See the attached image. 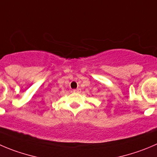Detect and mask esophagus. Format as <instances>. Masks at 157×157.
Segmentation results:
<instances>
[{
    "label": "esophagus",
    "instance_id": "34e87169",
    "mask_svg": "<svg viewBox=\"0 0 157 157\" xmlns=\"http://www.w3.org/2000/svg\"><path fill=\"white\" fill-rule=\"evenodd\" d=\"M73 91H74V93H80V88H77V89L74 90Z\"/></svg>",
    "mask_w": 157,
    "mask_h": 157
}]
</instances>
